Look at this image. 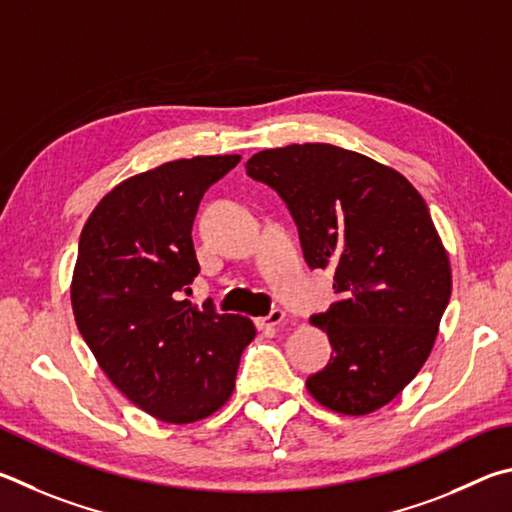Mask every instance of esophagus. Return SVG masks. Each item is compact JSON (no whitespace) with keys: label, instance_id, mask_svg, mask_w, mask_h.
I'll list each match as a JSON object with an SVG mask.
<instances>
[{"label":"esophagus","instance_id":"esophagus-1","mask_svg":"<svg viewBox=\"0 0 512 512\" xmlns=\"http://www.w3.org/2000/svg\"><path fill=\"white\" fill-rule=\"evenodd\" d=\"M283 319H285V312L281 308H274L267 317L256 319V326H258V330H272L276 326H281Z\"/></svg>","mask_w":512,"mask_h":512}]
</instances>
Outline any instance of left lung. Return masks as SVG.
<instances>
[{"instance_id":"obj_1","label":"left lung","mask_w":512,"mask_h":512,"mask_svg":"<svg viewBox=\"0 0 512 512\" xmlns=\"http://www.w3.org/2000/svg\"><path fill=\"white\" fill-rule=\"evenodd\" d=\"M245 168L288 204L312 270L335 272L339 301L310 319L333 346L312 398L346 416L384 407L432 353L452 294L425 200L398 170L330 143L261 150Z\"/></svg>"}]
</instances>
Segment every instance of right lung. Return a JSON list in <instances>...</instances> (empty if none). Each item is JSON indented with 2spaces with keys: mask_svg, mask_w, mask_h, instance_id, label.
<instances>
[{
  "mask_svg": "<svg viewBox=\"0 0 512 512\" xmlns=\"http://www.w3.org/2000/svg\"><path fill=\"white\" fill-rule=\"evenodd\" d=\"M240 155L177 159L112 188L85 222L71 281L80 335L125 398L164 423L211 416L256 337L247 317L195 308L193 222Z\"/></svg>",
  "mask_w": 512,
  "mask_h": 512,
  "instance_id": "1",
  "label": "right lung"
}]
</instances>
